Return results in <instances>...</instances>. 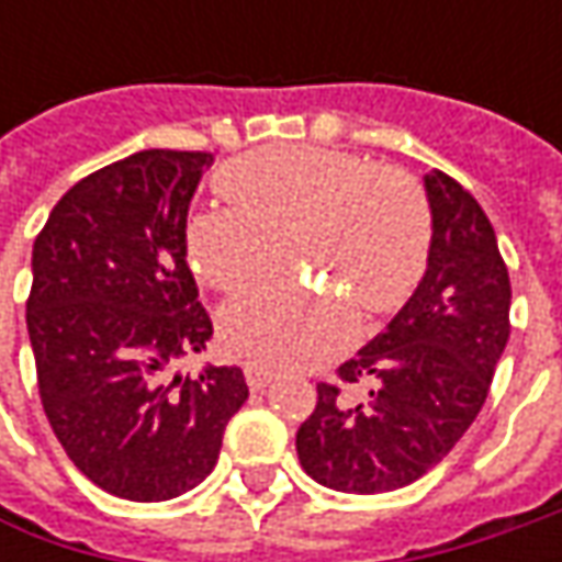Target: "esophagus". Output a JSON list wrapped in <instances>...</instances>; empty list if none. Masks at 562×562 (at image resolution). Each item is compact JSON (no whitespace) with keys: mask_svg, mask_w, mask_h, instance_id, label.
Returning a JSON list of instances; mask_svg holds the SVG:
<instances>
[{"mask_svg":"<svg viewBox=\"0 0 562 562\" xmlns=\"http://www.w3.org/2000/svg\"><path fill=\"white\" fill-rule=\"evenodd\" d=\"M244 375H247V384L252 387V391H262V387L269 384L271 378H274L269 369H262V366H252V362H249L247 369H244Z\"/></svg>","mask_w":562,"mask_h":562,"instance_id":"esophagus-1","label":"esophagus"}]
</instances>
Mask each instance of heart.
Wrapping results in <instances>:
<instances>
[{"mask_svg":"<svg viewBox=\"0 0 562 562\" xmlns=\"http://www.w3.org/2000/svg\"><path fill=\"white\" fill-rule=\"evenodd\" d=\"M218 187L234 205L203 212L187 234L193 271L215 291H244L266 278L284 237L293 262L325 271L366 315L394 310L425 271L431 212L419 181L397 165L281 143L234 159ZM346 304L300 281H274L227 306L222 335L252 366H310L350 335Z\"/></svg>","mask_w":562,"mask_h":562,"instance_id":"b5f03b06","label":"heart"}]
</instances>
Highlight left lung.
Segmentation results:
<instances>
[{
    "label": "left lung",
    "mask_w": 562,
    "mask_h": 562,
    "mask_svg": "<svg viewBox=\"0 0 562 562\" xmlns=\"http://www.w3.org/2000/svg\"><path fill=\"white\" fill-rule=\"evenodd\" d=\"M428 271L394 322L318 381L296 457L318 485L384 494L441 463L475 422L509 340V271L485 209L443 171L425 175ZM362 383L370 394H339Z\"/></svg>",
    "instance_id": "obj_1"
}]
</instances>
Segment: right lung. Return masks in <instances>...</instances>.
Returning <instances> with one entry per match:
<instances>
[{
  "instance_id": "obj_1",
  "label": "right lung",
  "mask_w": 562,
  "mask_h": 562,
  "mask_svg": "<svg viewBox=\"0 0 562 562\" xmlns=\"http://www.w3.org/2000/svg\"><path fill=\"white\" fill-rule=\"evenodd\" d=\"M212 153L143 149L77 181L33 240L27 335L43 413L71 463L124 501H171L218 463L249 397L237 366L175 375L212 318L187 209Z\"/></svg>"
}]
</instances>
